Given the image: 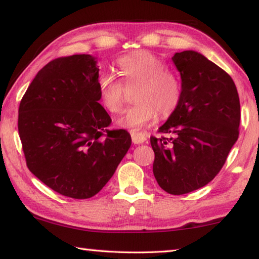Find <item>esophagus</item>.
<instances>
[{
	"label": "esophagus",
	"mask_w": 259,
	"mask_h": 259,
	"mask_svg": "<svg viewBox=\"0 0 259 259\" xmlns=\"http://www.w3.org/2000/svg\"><path fill=\"white\" fill-rule=\"evenodd\" d=\"M131 139L134 144H143L146 142V136L143 133H133L131 134Z\"/></svg>",
	"instance_id": "esophagus-1"
}]
</instances>
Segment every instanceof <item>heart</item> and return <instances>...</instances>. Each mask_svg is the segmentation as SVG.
I'll return each instance as SVG.
<instances>
[{
    "label": "heart",
    "mask_w": 259,
    "mask_h": 259,
    "mask_svg": "<svg viewBox=\"0 0 259 259\" xmlns=\"http://www.w3.org/2000/svg\"><path fill=\"white\" fill-rule=\"evenodd\" d=\"M119 72L126 85L140 83L136 95L138 104L126 109L116 121L121 128L137 131L154 121L160 113L168 116L178 106L182 85L172 72L165 69L160 57L146 50L135 51L117 61ZM123 84L111 74L98 78V93L103 106L109 113H119L123 104Z\"/></svg>",
    "instance_id": "obj_1"
}]
</instances>
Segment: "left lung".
Masks as SVG:
<instances>
[{"label": "left lung", "mask_w": 259, "mask_h": 259, "mask_svg": "<svg viewBox=\"0 0 259 259\" xmlns=\"http://www.w3.org/2000/svg\"><path fill=\"white\" fill-rule=\"evenodd\" d=\"M181 73L182 98L159 133L151 137L153 174L169 194L182 195L207 185L221 171L239 137L240 99L232 77L200 52L172 57Z\"/></svg>", "instance_id": "obj_1"}]
</instances>
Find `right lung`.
<instances>
[{
  "mask_svg": "<svg viewBox=\"0 0 259 259\" xmlns=\"http://www.w3.org/2000/svg\"><path fill=\"white\" fill-rule=\"evenodd\" d=\"M99 68L91 55L47 64L19 105L18 130L26 163L51 190L89 199L106 185L131 145L126 130H107L100 105Z\"/></svg>",
  "mask_w": 259,
  "mask_h": 259,
  "instance_id": "add662e5",
  "label": "right lung"
}]
</instances>
